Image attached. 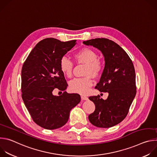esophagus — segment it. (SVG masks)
Listing matches in <instances>:
<instances>
[{
  "label": "esophagus",
  "mask_w": 157,
  "mask_h": 157,
  "mask_svg": "<svg viewBox=\"0 0 157 157\" xmlns=\"http://www.w3.org/2000/svg\"><path fill=\"white\" fill-rule=\"evenodd\" d=\"M81 99H82V100H84V101H87V100L88 99V98L86 97V96H84V95H81Z\"/></svg>",
  "instance_id": "esophagus-1"
}]
</instances>
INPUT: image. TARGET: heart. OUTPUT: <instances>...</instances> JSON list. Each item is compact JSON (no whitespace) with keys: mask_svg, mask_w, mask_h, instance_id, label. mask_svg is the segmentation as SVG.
<instances>
[{"mask_svg":"<svg viewBox=\"0 0 157 157\" xmlns=\"http://www.w3.org/2000/svg\"><path fill=\"white\" fill-rule=\"evenodd\" d=\"M78 63L86 64L83 78H75L69 83L70 90L73 93L84 94L88 93L93 85V78H97L102 70V64L98 59V53L93 49L83 48L75 53L73 55ZM59 69L66 77L72 76L73 69V62L66 57H62L59 63Z\"/></svg>","mask_w":157,"mask_h":157,"instance_id":"heart-1","label":"heart"}]
</instances>
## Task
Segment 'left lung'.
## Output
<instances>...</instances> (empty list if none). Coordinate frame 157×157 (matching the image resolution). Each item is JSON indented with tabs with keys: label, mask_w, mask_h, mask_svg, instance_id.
<instances>
[{
	"label": "left lung",
	"mask_w": 157,
	"mask_h": 157,
	"mask_svg": "<svg viewBox=\"0 0 157 157\" xmlns=\"http://www.w3.org/2000/svg\"><path fill=\"white\" fill-rule=\"evenodd\" d=\"M102 53L105 66L96 87L108 93L105 100L99 96L89 97L95 104V110L88 116L97 127L109 128L121 122L136 94V73L132 60L127 53L114 41L107 38H96L83 41Z\"/></svg>",
	"instance_id": "8db88e82"
}]
</instances>
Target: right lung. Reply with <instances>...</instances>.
<instances>
[{
    "mask_svg": "<svg viewBox=\"0 0 157 157\" xmlns=\"http://www.w3.org/2000/svg\"><path fill=\"white\" fill-rule=\"evenodd\" d=\"M53 38L38 42L21 69V97L33 121L48 130L63 126L71 110L81 101L78 94H53L55 88L65 91L68 84L59 69L61 58L76 44Z\"/></svg>",
    "mask_w": 157,
    "mask_h": 157,
    "instance_id": "right-lung-1",
    "label": "right lung"
}]
</instances>
